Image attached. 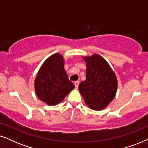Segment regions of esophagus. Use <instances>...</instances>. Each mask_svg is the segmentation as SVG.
Instances as JSON below:
<instances>
[{
  "label": "esophagus",
  "instance_id": "obj_1",
  "mask_svg": "<svg viewBox=\"0 0 148 148\" xmlns=\"http://www.w3.org/2000/svg\"><path fill=\"white\" fill-rule=\"evenodd\" d=\"M74 84H75V88H77L79 84V81H77V82L74 83Z\"/></svg>",
  "mask_w": 148,
  "mask_h": 148
}]
</instances>
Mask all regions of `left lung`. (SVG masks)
Here are the masks:
<instances>
[{"label":"left lung","instance_id":"1","mask_svg":"<svg viewBox=\"0 0 148 148\" xmlns=\"http://www.w3.org/2000/svg\"><path fill=\"white\" fill-rule=\"evenodd\" d=\"M84 59L87 64L86 79L79 85V90L91 109L102 110L116 95V77L106 60L98 54Z\"/></svg>","mask_w":148,"mask_h":148}]
</instances>
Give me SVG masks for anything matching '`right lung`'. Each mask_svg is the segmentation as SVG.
Returning <instances> with one entry per match:
<instances>
[{
    "label": "right lung",
    "mask_w": 148,
    "mask_h": 148,
    "mask_svg": "<svg viewBox=\"0 0 148 148\" xmlns=\"http://www.w3.org/2000/svg\"><path fill=\"white\" fill-rule=\"evenodd\" d=\"M75 88L69 79L64 68L61 54L50 56L42 64L35 79V91L40 100L50 106L62 102L65 96Z\"/></svg>",
    "instance_id": "right-lung-1"
}]
</instances>
